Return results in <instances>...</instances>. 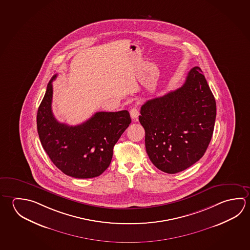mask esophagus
I'll return each mask as SVG.
<instances>
[{"instance_id": "esophagus-1", "label": "esophagus", "mask_w": 250, "mask_h": 250, "mask_svg": "<svg viewBox=\"0 0 250 250\" xmlns=\"http://www.w3.org/2000/svg\"><path fill=\"white\" fill-rule=\"evenodd\" d=\"M130 115H131V118L133 121H137V119H138V117H139V115H140V112H139V109L137 108V107H132L131 108V110H130Z\"/></svg>"}]
</instances>
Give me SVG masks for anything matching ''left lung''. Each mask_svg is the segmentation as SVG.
<instances>
[{
  "label": "left lung",
  "instance_id": "1",
  "mask_svg": "<svg viewBox=\"0 0 250 250\" xmlns=\"http://www.w3.org/2000/svg\"><path fill=\"white\" fill-rule=\"evenodd\" d=\"M216 119V102L198 66L181 88L146 102L139 117L146 150L153 165L175 174L199 161L209 146Z\"/></svg>",
  "mask_w": 250,
  "mask_h": 250
}]
</instances>
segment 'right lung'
<instances>
[{
	"instance_id": "obj_1",
	"label": "right lung",
	"mask_w": 250,
	"mask_h": 250,
	"mask_svg": "<svg viewBox=\"0 0 250 250\" xmlns=\"http://www.w3.org/2000/svg\"><path fill=\"white\" fill-rule=\"evenodd\" d=\"M54 75L47 85L37 115L40 142L49 158L64 174L93 178L110 166L113 147L131 124L127 110L100 111L86 122L68 125L58 122L52 111Z\"/></svg>"
}]
</instances>
